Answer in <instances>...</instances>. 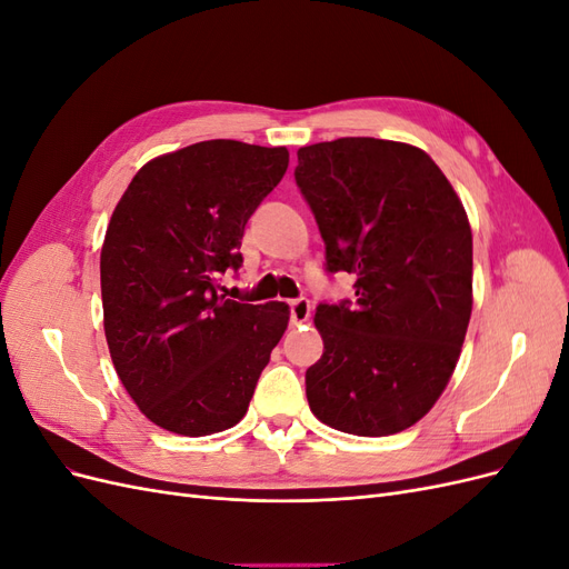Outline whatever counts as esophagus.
Segmentation results:
<instances>
[{
    "mask_svg": "<svg viewBox=\"0 0 569 569\" xmlns=\"http://www.w3.org/2000/svg\"><path fill=\"white\" fill-rule=\"evenodd\" d=\"M289 311H291V325H301V322L311 318V301L295 299L289 303Z\"/></svg>",
    "mask_w": 569,
    "mask_h": 569,
    "instance_id": "obj_1",
    "label": "esophagus"
}]
</instances>
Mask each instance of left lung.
<instances>
[{
    "label": "left lung",
    "mask_w": 569,
    "mask_h": 569,
    "mask_svg": "<svg viewBox=\"0 0 569 569\" xmlns=\"http://www.w3.org/2000/svg\"><path fill=\"white\" fill-rule=\"evenodd\" d=\"M327 270L356 274V303L316 311L322 356L306 396L327 427L389 437L422 420L449 385L472 313V230L422 149L341 137L297 151Z\"/></svg>",
    "instance_id": "1"
}]
</instances>
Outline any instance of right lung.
<instances>
[{"label":"right lung","instance_id":"1","mask_svg":"<svg viewBox=\"0 0 569 569\" xmlns=\"http://www.w3.org/2000/svg\"><path fill=\"white\" fill-rule=\"evenodd\" d=\"M287 166V147L197 142L144 163L116 203L99 261L104 335L130 399L168 432L206 437L242 420L287 330V303L218 295Z\"/></svg>","mask_w":569,"mask_h":569}]
</instances>
